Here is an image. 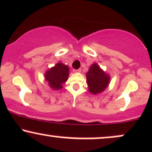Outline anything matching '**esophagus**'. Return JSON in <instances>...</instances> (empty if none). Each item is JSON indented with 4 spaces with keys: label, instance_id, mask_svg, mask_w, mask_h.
<instances>
[{
    "label": "esophagus",
    "instance_id": "34e87169",
    "mask_svg": "<svg viewBox=\"0 0 152 152\" xmlns=\"http://www.w3.org/2000/svg\"><path fill=\"white\" fill-rule=\"evenodd\" d=\"M73 72H74V73H80V72H81V69L73 70Z\"/></svg>",
    "mask_w": 152,
    "mask_h": 152
}]
</instances>
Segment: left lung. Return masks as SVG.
Returning <instances> with one entry per match:
<instances>
[{"instance_id": "8db88e82", "label": "left lung", "mask_w": 152, "mask_h": 152, "mask_svg": "<svg viewBox=\"0 0 152 152\" xmlns=\"http://www.w3.org/2000/svg\"><path fill=\"white\" fill-rule=\"evenodd\" d=\"M86 77L89 91L94 95L103 92L110 83V75L103 71L96 63L90 66Z\"/></svg>"}]
</instances>
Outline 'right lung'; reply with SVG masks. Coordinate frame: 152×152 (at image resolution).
<instances>
[{"instance_id": "1", "label": "right lung", "mask_w": 152, "mask_h": 152, "mask_svg": "<svg viewBox=\"0 0 152 152\" xmlns=\"http://www.w3.org/2000/svg\"><path fill=\"white\" fill-rule=\"evenodd\" d=\"M68 76L69 67L61 62H58L55 66L47 70L44 75L48 86L53 90L62 89L63 84L67 81Z\"/></svg>"}]
</instances>
